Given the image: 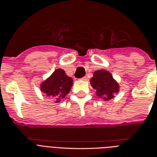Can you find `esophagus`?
Wrapping results in <instances>:
<instances>
[{
    "mask_svg": "<svg viewBox=\"0 0 157 157\" xmlns=\"http://www.w3.org/2000/svg\"><path fill=\"white\" fill-rule=\"evenodd\" d=\"M82 80H83V81H87V80H88V77H87V76H84V77H82Z\"/></svg>",
    "mask_w": 157,
    "mask_h": 157,
    "instance_id": "obj_1",
    "label": "esophagus"
}]
</instances>
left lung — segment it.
<instances>
[{"label":"left lung","instance_id":"1","mask_svg":"<svg viewBox=\"0 0 157 157\" xmlns=\"http://www.w3.org/2000/svg\"><path fill=\"white\" fill-rule=\"evenodd\" d=\"M90 82L92 87L96 89L97 96L102 98L105 101L113 98L114 94L118 93L119 91L118 82L113 79L112 74L109 71H96Z\"/></svg>","mask_w":157,"mask_h":157}]
</instances>
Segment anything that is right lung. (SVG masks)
I'll use <instances>...</instances> for the list:
<instances>
[{
  "label": "right lung",
  "mask_w": 157,
  "mask_h": 157,
  "mask_svg": "<svg viewBox=\"0 0 157 157\" xmlns=\"http://www.w3.org/2000/svg\"><path fill=\"white\" fill-rule=\"evenodd\" d=\"M72 84L71 77L66 75L64 70L58 69L47 80L42 82L40 89L57 103L70 92Z\"/></svg>",
  "instance_id": "add662e5"
}]
</instances>
